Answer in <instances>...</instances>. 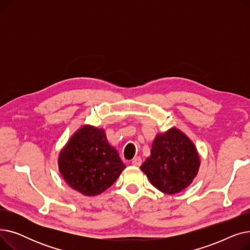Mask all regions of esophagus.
<instances>
[{
  "label": "esophagus",
  "mask_w": 250,
  "mask_h": 250,
  "mask_svg": "<svg viewBox=\"0 0 250 250\" xmlns=\"http://www.w3.org/2000/svg\"><path fill=\"white\" fill-rule=\"evenodd\" d=\"M141 164H142L141 157H136V158H134L132 160V165H134V166H140Z\"/></svg>",
  "instance_id": "esophagus-1"
}]
</instances>
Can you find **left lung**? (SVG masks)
<instances>
[{
    "label": "left lung",
    "mask_w": 250,
    "mask_h": 250,
    "mask_svg": "<svg viewBox=\"0 0 250 250\" xmlns=\"http://www.w3.org/2000/svg\"><path fill=\"white\" fill-rule=\"evenodd\" d=\"M199 168L200 157L194 144L176 127L156 136L151 156L141 166L152 185L167 194L187 188Z\"/></svg>",
    "instance_id": "1"
}]
</instances>
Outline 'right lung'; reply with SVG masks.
<instances>
[{
	"mask_svg": "<svg viewBox=\"0 0 250 250\" xmlns=\"http://www.w3.org/2000/svg\"><path fill=\"white\" fill-rule=\"evenodd\" d=\"M125 168L104 129L87 125L72 136L59 156V169L64 181L87 196L110 188Z\"/></svg>",
	"mask_w": 250,
	"mask_h": 250,
	"instance_id": "1",
	"label": "right lung"
}]
</instances>
